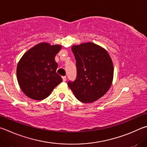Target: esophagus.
Listing matches in <instances>:
<instances>
[{
  "instance_id": "34e87169",
  "label": "esophagus",
  "mask_w": 147,
  "mask_h": 147,
  "mask_svg": "<svg viewBox=\"0 0 147 147\" xmlns=\"http://www.w3.org/2000/svg\"><path fill=\"white\" fill-rule=\"evenodd\" d=\"M62 78H63V80L64 82H65L66 81V76H63L62 77Z\"/></svg>"
}]
</instances>
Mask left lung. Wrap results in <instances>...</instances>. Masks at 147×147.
<instances>
[{
    "mask_svg": "<svg viewBox=\"0 0 147 147\" xmlns=\"http://www.w3.org/2000/svg\"><path fill=\"white\" fill-rule=\"evenodd\" d=\"M76 61L77 77L68 85L77 99L88 103L97 101L111 86L114 67L107 51L92 42L73 46Z\"/></svg>",
    "mask_w": 147,
    "mask_h": 147,
    "instance_id": "8db88e82",
    "label": "left lung"
}]
</instances>
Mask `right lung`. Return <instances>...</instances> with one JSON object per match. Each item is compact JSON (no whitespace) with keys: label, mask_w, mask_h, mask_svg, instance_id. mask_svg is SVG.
Here are the masks:
<instances>
[{"label":"right lung","mask_w":147,"mask_h":147,"mask_svg":"<svg viewBox=\"0 0 147 147\" xmlns=\"http://www.w3.org/2000/svg\"><path fill=\"white\" fill-rule=\"evenodd\" d=\"M61 49L60 45L40 43L28 50L20 60L17 68L18 83L30 98H46L63 81L56 73L58 64L55 61L56 54Z\"/></svg>","instance_id":"add662e5"}]
</instances>
